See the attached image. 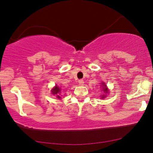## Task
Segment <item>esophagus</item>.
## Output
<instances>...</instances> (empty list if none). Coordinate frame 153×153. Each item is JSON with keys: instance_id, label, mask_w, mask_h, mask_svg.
<instances>
[{"instance_id": "esophagus-1", "label": "esophagus", "mask_w": 153, "mask_h": 153, "mask_svg": "<svg viewBox=\"0 0 153 153\" xmlns=\"http://www.w3.org/2000/svg\"><path fill=\"white\" fill-rule=\"evenodd\" d=\"M79 85H83V83H84V81H83V80H82V79H80V80H79Z\"/></svg>"}]
</instances>
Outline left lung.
<instances>
[{"mask_svg": "<svg viewBox=\"0 0 153 153\" xmlns=\"http://www.w3.org/2000/svg\"><path fill=\"white\" fill-rule=\"evenodd\" d=\"M102 91L104 92V94L102 95V98H105L106 97V94H107L108 93V89L106 87V85L105 84V83L102 82Z\"/></svg>", "mask_w": 153, "mask_h": 153, "instance_id": "8db88e82", "label": "left lung"}]
</instances>
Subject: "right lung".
I'll return each instance as SVG.
<instances>
[{
    "label": "right lung",
    "instance_id": "right-lung-1",
    "mask_svg": "<svg viewBox=\"0 0 153 153\" xmlns=\"http://www.w3.org/2000/svg\"><path fill=\"white\" fill-rule=\"evenodd\" d=\"M60 91H61V89H60L59 87H58L57 85H56V86L51 90V93H52V94H53V95H56L58 99H60V98H61V97H60Z\"/></svg>",
    "mask_w": 153,
    "mask_h": 153
}]
</instances>
